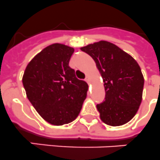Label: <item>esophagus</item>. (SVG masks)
<instances>
[{
	"label": "esophagus",
	"mask_w": 160,
	"mask_h": 160,
	"mask_svg": "<svg viewBox=\"0 0 160 160\" xmlns=\"http://www.w3.org/2000/svg\"><path fill=\"white\" fill-rule=\"evenodd\" d=\"M85 81H86L87 83H89V81H90V77H89V76H86V78H85Z\"/></svg>",
	"instance_id": "obj_1"
}]
</instances>
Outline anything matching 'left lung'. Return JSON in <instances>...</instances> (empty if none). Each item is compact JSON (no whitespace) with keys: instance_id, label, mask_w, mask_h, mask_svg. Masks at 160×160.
<instances>
[{"instance_id":"8db88e82","label":"left lung","mask_w":160,"mask_h":160,"mask_svg":"<svg viewBox=\"0 0 160 160\" xmlns=\"http://www.w3.org/2000/svg\"><path fill=\"white\" fill-rule=\"evenodd\" d=\"M94 60L102 77L106 100L97 105L102 121L120 126L130 121L142 100L144 77L131 55L109 41H100L80 48Z\"/></svg>"}]
</instances>
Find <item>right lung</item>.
Segmentation results:
<instances>
[{
  "label": "right lung",
  "mask_w": 160,
  "mask_h": 160,
  "mask_svg": "<svg viewBox=\"0 0 160 160\" xmlns=\"http://www.w3.org/2000/svg\"><path fill=\"white\" fill-rule=\"evenodd\" d=\"M74 49L55 43L28 64L22 84L28 100L43 119L53 125L76 119L86 98L88 84L78 80L69 67Z\"/></svg>",
  "instance_id": "1"
}]
</instances>
